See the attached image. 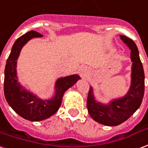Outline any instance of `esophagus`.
<instances>
[{
	"mask_svg": "<svg viewBox=\"0 0 148 148\" xmlns=\"http://www.w3.org/2000/svg\"><path fill=\"white\" fill-rule=\"evenodd\" d=\"M83 73H84V72H82V74H83Z\"/></svg>",
	"mask_w": 148,
	"mask_h": 148,
	"instance_id": "esophagus-1",
	"label": "esophagus"
}]
</instances>
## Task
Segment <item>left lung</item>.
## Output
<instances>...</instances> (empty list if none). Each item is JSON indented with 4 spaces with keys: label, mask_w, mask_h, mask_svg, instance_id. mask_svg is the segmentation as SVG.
Returning <instances> with one entry per match:
<instances>
[{
    "label": "left lung",
    "mask_w": 148,
    "mask_h": 148,
    "mask_svg": "<svg viewBox=\"0 0 148 148\" xmlns=\"http://www.w3.org/2000/svg\"><path fill=\"white\" fill-rule=\"evenodd\" d=\"M121 39L131 50L132 85L123 98L114 99L109 105H103L96 101L92 87L87 98V108L89 115L100 124L115 126L126 121L140 106L144 94V72L139 56L138 49L134 41L126 36L120 35Z\"/></svg>",
    "instance_id": "obj_1"
}]
</instances>
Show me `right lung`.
<instances>
[{
	"instance_id": "right-lung-1",
	"label": "right lung",
	"mask_w": 148,
	"mask_h": 148,
	"mask_svg": "<svg viewBox=\"0 0 148 148\" xmlns=\"http://www.w3.org/2000/svg\"><path fill=\"white\" fill-rule=\"evenodd\" d=\"M42 36L31 30L18 38L13 45L4 70V92L8 103L18 115L31 121H41L54 114L60 108L65 91L80 79L77 75L60 78L56 84V95L49 100H41L22 88L16 77V63L20 50L29 39Z\"/></svg>"
}]
</instances>
